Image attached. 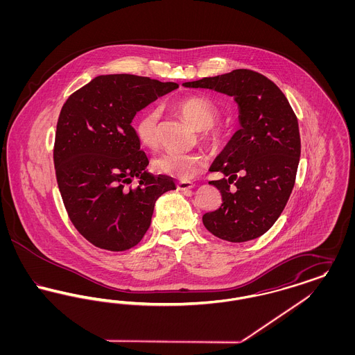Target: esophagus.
I'll return each mask as SVG.
<instances>
[{
  "mask_svg": "<svg viewBox=\"0 0 355 355\" xmlns=\"http://www.w3.org/2000/svg\"><path fill=\"white\" fill-rule=\"evenodd\" d=\"M194 187L193 182H189V181H180L177 182V189L181 190V191H187V190H191Z\"/></svg>",
  "mask_w": 355,
  "mask_h": 355,
  "instance_id": "esophagus-1",
  "label": "esophagus"
}]
</instances>
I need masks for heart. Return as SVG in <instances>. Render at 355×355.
<instances>
[{
	"instance_id": "obj_1",
	"label": "heart",
	"mask_w": 355,
	"mask_h": 355,
	"mask_svg": "<svg viewBox=\"0 0 355 355\" xmlns=\"http://www.w3.org/2000/svg\"><path fill=\"white\" fill-rule=\"evenodd\" d=\"M174 107L197 130H201L205 139H214V125L218 122V109L203 97H186L174 102ZM159 110L155 106L145 109L135 122V133L139 144L146 149H154L158 144ZM206 157L200 153H164L154 158L153 169L159 174L177 180L189 181L206 166Z\"/></svg>"
}]
</instances>
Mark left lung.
I'll use <instances>...</instances> for the list:
<instances>
[{"mask_svg":"<svg viewBox=\"0 0 355 355\" xmlns=\"http://www.w3.org/2000/svg\"><path fill=\"white\" fill-rule=\"evenodd\" d=\"M234 98L239 125L210 166L222 173L210 181L220 191V209L202 217L205 227L229 242L265 234L286 206L301 157L298 119L281 89L265 76L236 69L185 83Z\"/></svg>","mask_w":355,"mask_h":355,"instance_id":"8db88e82","label":"left lung"}]
</instances>
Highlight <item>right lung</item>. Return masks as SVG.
I'll use <instances>...</instances> for the list:
<instances>
[{
    "label": "right lung",
    "mask_w": 355,
    "mask_h": 355,
    "mask_svg": "<svg viewBox=\"0 0 355 355\" xmlns=\"http://www.w3.org/2000/svg\"><path fill=\"white\" fill-rule=\"evenodd\" d=\"M177 87L133 74L98 76L61 109L53 152L57 184L69 218L100 249L135 246L150 226L155 201L175 189L169 177L146 170L132 121ZM135 178L139 186L132 189Z\"/></svg>",
    "instance_id": "add662e5"
}]
</instances>
